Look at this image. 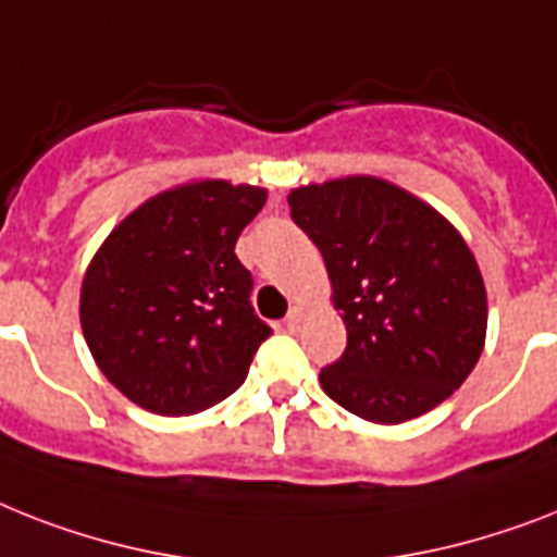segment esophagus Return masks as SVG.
<instances>
[{
  "label": "esophagus",
  "instance_id": "esophagus-1",
  "mask_svg": "<svg viewBox=\"0 0 557 557\" xmlns=\"http://www.w3.org/2000/svg\"><path fill=\"white\" fill-rule=\"evenodd\" d=\"M302 314H306V309H302V306H292L286 314V329H297L302 320Z\"/></svg>",
  "mask_w": 557,
  "mask_h": 557
}]
</instances>
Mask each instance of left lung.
Wrapping results in <instances>:
<instances>
[{"instance_id":"8db88e82","label":"left lung","mask_w":557,"mask_h":557,"mask_svg":"<svg viewBox=\"0 0 557 557\" xmlns=\"http://www.w3.org/2000/svg\"><path fill=\"white\" fill-rule=\"evenodd\" d=\"M288 206L323 255L349 334L341 360L320 372L325 395L372 423L443 404L486 341V288L458 228L377 176L300 185Z\"/></svg>"}]
</instances>
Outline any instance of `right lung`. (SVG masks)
I'll use <instances>...</instances> for the list:
<instances>
[{
	"mask_svg": "<svg viewBox=\"0 0 557 557\" xmlns=\"http://www.w3.org/2000/svg\"><path fill=\"white\" fill-rule=\"evenodd\" d=\"M265 188L197 180L131 211L90 260L79 323L99 372L153 414H194L246 381L271 334L234 255Z\"/></svg>",
	"mask_w": 557,
	"mask_h": 557,
	"instance_id": "right-lung-1",
	"label": "right lung"
}]
</instances>
